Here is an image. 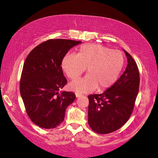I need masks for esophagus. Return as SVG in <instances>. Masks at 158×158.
<instances>
[{"mask_svg":"<svg viewBox=\"0 0 158 158\" xmlns=\"http://www.w3.org/2000/svg\"><path fill=\"white\" fill-rule=\"evenodd\" d=\"M80 96H82V94H78V93H76V98H80Z\"/></svg>","mask_w":158,"mask_h":158,"instance_id":"obj_1","label":"esophagus"}]
</instances>
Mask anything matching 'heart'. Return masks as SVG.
<instances>
[{"mask_svg": "<svg viewBox=\"0 0 158 158\" xmlns=\"http://www.w3.org/2000/svg\"><path fill=\"white\" fill-rule=\"evenodd\" d=\"M123 64L124 57L121 51L92 44L81 46L76 55L67 53L61 64L72 80L79 78L86 68V76L70 84V88L78 93L108 88L117 79Z\"/></svg>", "mask_w": 158, "mask_h": 158, "instance_id": "b5f03b06", "label": "heart"}]
</instances>
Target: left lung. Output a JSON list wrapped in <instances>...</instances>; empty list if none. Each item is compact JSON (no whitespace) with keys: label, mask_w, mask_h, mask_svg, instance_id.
Instances as JSON below:
<instances>
[{"label":"left lung","mask_w":158,"mask_h":158,"mask_svg":"<svg viewBox=\"0 0 158 158\" xmlns=\"http://www.w3.org/2000/svg\"><path fill=\"white\" fill-rule=\"evenodd\" d=\"M123 51L128 64L121 77L103 94L88 95V124L98 134L111 133L122 127L135 107L139 90V71L131 55Z\"/></svg>","instance_id":"left-lung-1"}]
</instances>
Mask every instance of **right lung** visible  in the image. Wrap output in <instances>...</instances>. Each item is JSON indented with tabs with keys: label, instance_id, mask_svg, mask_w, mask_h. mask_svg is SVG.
Here are the masks:
<instances>
[{
	"label": "right lung",
	"instance_id": "obj_1",
	"mask_svg": "<svg viewBox=\"0 0 158 158\" xmlns=\"http://www.w3.org/2000/svg\"><path fill=\"white\" fill-rule=\"evenodd\" d=\"M81 43L49 40L35 47L27 56L21 75L20 94L28 116L41 128L59 126L66 108L76 99L73 92L59 93L67 83L61 64L69 50Z\"/></svg>",
	"mask_w": 158,
	"mask_h": 158
}]
</instances>
